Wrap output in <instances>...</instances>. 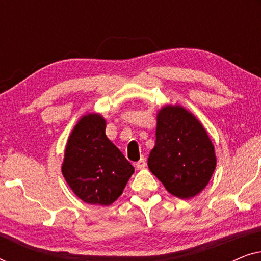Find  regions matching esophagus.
Listing matches in <instances>:
<instances>
[{"label": "esophagus", "instance_id": "1", "mask_svg": "<svg viewBox=\"0 0 261 261\" xmlns=\"http://www.w3.org/2000/svg\"><path fill=\"white\" fill-rule=\"evenodd\" d=\"M135 167H137V170L145 169V167H146V160H145V158H141L138 163H135Z\"/></svg>", "mask_w": 261, "mask_h": 261}]
</instances>
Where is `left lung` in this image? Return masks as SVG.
Masks as SVG:
<instances>
[{"instance_id": "8db88e82", "label": "left lung", "mask_w": 261, "mask_h": 261, "mask_svg": "<svg viewBox=\"0 0 261 261\" xmlns=\"http://www.w3.org/2000/svg\"><path fill=\"white\" fill-rule=\"evenodd\" d=\"M148 169L171 195H198L216 167L215 148L202 123L181 106H165L156 114L155 146Z\"/></svg>"}]
</instances>
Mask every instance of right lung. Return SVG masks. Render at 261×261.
Here are the masks:
<instances>
[{
	"label": "right lung",
	"mask_w": 261,
	"mask_h": 261,
	"mask_svg": "<svg viewBox=\"0 0 261 261\" xmlns=\"http://www.w3.org/2000/svg\"><path fill=\"white\" fill-rule=\"evenodd\" d=\"M62 172L82 201L110 205L123 192L134 167L107 138L106 120L99 114H87L71 132Z\"/></svg>",
	"instance_id": "1"
}]
</instances>
